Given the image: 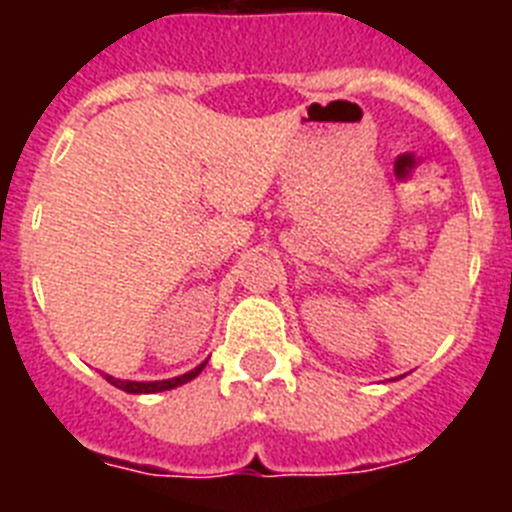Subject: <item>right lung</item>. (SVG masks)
<instances>
[{
    "instance_id": "1",
    "label": "right lung",
    "mask_w": 512,
    "mask_h": 512,
    "mask_svg": "<svg viewBox=\"0 0 512 512\" xmlns=\"http://www.w3.org/2000/svg\"><path fill=\"white\" fill-rule=\"evenodd\" d=\"M207 364V361H205ZM205 364H200L197 369H192V372L182 374V377H174V379H164V382H125V379H115L110 377V374H104L107 377V382L115 384L117 390L122 392H130V395H151V392H164V390H174V387H179V384L189 382V379H194L197 374L205 369Z\"/></svg>"
}]
</instances>
